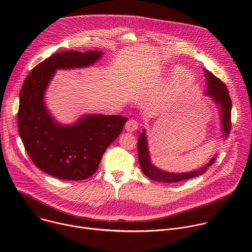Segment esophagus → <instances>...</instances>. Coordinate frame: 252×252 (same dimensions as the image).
<instances>
[{
  "label": "esophagus",
  "mask_w": 252,
  "mask_h": 252,
  "mask_svg": "<svg viewBox=\"0 0 252 252\" xmlns=\"http://www.w3.org/2000/svg\"><path fill=\"white\" fill-rule=\"evenodd\" d=\"M137 127H138V123H137V121H135L133 119L127 121L126 124V129L127 131H134L137 129Z\"/></svg>",
  "instance_id": "esophagus-1"
}]
</instances>
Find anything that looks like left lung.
Wrapping results in <instances>:
<instances>
[{"label": "left lung", "instance_id": "left-lung-1", "mask_svg": "<svg viewBox=\"0 0 252 252\" xmlns=\"http://www.w3.org/2000/svg\"><path fill=\"white\" fill-rule=\"evenodd\" d=\"M204 75L207 81V90L205 94L210 96L213 101L219 105V109L220 111L221 117V125H222V131L223 136L227 137L230 129H231V99L229 96L228 90L226 86L219 79L215 77L212 73L204 69ZM137 155H138V162L142 172L145 173L152 181H157L160 183H177L186 181V179L196 177L198 175L203 174L206 169L212 165V163L217 159V155H215L210 161L200 167L199 169L189 171V172H183V173H174V172H167L163 171L158 167H156L152 161L149 153L148 147V140L146 135V130L143 129L141 133H139L137 138Z\"/></svg>", "mask_w": 252, "mask_h": 252}]
</instances>
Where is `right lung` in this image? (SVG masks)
I'll return each instance as SVG.
<instances>
[{"mask_svg": "<svg viewBox=\"0 0 252 252\" xmlns=\"http://www.w3.org/2000/svg\"><path fill=\"white\" fill-rule=\"evenodd\" d=\"M101 55L100 51L54 54L32 69L21 89L20 136L34 165L54 177L84 181L93 175L127 121L119 115H90L74 125L63 126L46 109L44 94L57 69L89 66Z\"/></svg>", "mask_w": 252, "mask_h": 252, "instance_id": "1", "label": "right lung"}]
</instances>
